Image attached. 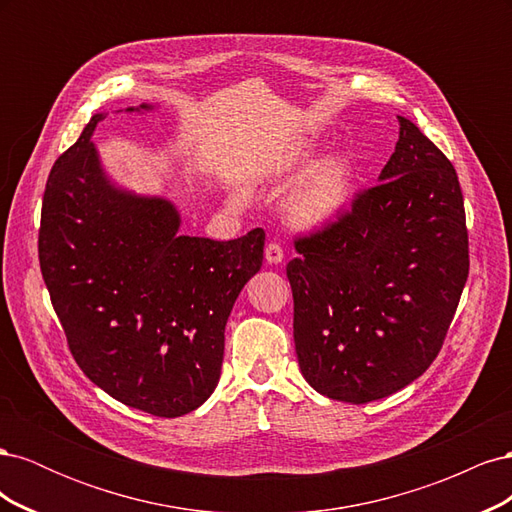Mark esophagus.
<instances>
[{"instance_id": "34e87169", "label": "esophagus", "mask_w": 512, "mask_h": 512, "mask_svg": "<svg viewBox=\"0 0 512 512\" xmlns=\"http://www.w3.org/2000/svg\"><path fill=\"white\" fill-rule=\"evenodd\" d=\"M265 258H267L269 265H280V262L284 260V250H282V245H280V243H275V241L267 243V247H265Z\"/></svg>"}]
</instances>
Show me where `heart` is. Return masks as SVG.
<instances>
[{
    "label": "heart",
    "mask_w": 512,
    "mask_h": 512,
    "mask_svg": "<svg viewBox=\"0 0 512 512\" xmlns=\"http://www.w3.org/2000/svg\"><path fill=\"white\" fill-rule=\"evenodd\" d=\"M312 158L314 149L299 145L282 160L280 170L290 173V170L305 168ZM352 190L354 179L350 162L342 156H329L307 170V175L288 198L286 213L290 222L299 228L329 226L348 209Z\"/></svg>",
    "instance_id": "heart-1"
}]
</instances>
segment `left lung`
Segmentation results:
<instances>
[{"instance_id": "obj_1", "label": "left lung", "mask_w": 512, "mask_h": 512, "mask_svg": "<svg viewBox=\"0 0 512 512\" xmlns=\"http://www.w3.org/2000/svg\"><path fill=\"white\" fill-rule=\"evenodd\" d=\"M374 188L294 241L286 275L303 378L348 404L389 397L436 359L470 271L455 168L406 117Z\"/></svg>"}]
</instances>
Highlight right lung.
Wrapping results in <instances>:
<instances>
[{
	"instance_id": "obj_1",
	"label": "right lung",
	"mask_w": 512,
	"mask_h": 512,
	"mask_svg": "<svg viewBox=\"0 0 512 512\" xmlns=\"http://www.w3.org/2000/svg\"><path fill=\"white\" fill-rule=\"evenodd\" d=\"M100 119H89L46 181L42 277L83 374L121 404L175 418L218 386L226 320L260 271L265 232L232 241L179 235L170 200L106 177L91 143Z\"/></svg>"
}]
</instances>
